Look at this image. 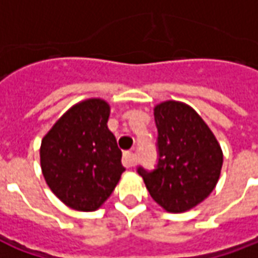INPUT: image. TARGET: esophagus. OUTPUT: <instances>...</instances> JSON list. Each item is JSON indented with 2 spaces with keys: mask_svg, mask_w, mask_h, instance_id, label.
I'll return each instance as SVG.
<instances>
[{
  "mask_svg": "<svg viewBox=\"0 0 258 258\" xmlns=\"http://www.w3.org/2000/svg\"><path fill=\"white\" fill-rule=\"evenodd\" d=\"M123 164L125 166V167H133L135 164V156L133 152H124L123 155Z\"/></svg>",
  "mask_w": 258,
  "mask_h": 258,
  "instance_id": "1",
  "label": "esophagus"
}]
</instances>
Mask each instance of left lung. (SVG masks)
Instances as JSON below:
<instances>
[{"instance_id": "1", "label": "left lung", "mask_w": 258, "mask_h": 258, "mask_svg": "<svg viewBox=\"0 0 258 258\" xmlns=\"http://www.w3.org/2000/svg\"><path fill=\"white\" fill-rule=\"evenodd\" d=\"M157 127V167H142L146 189L164 210L184 213L216 188L222 167V149L216 135L195 109L184 102L164 101L153 109Z\"/></svg>"}]
</instances>
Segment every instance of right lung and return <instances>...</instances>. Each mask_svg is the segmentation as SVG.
<instances>
[{
	"instance_id": "obj_1",
	"label": "right lung",
	"mask_w": 258,
	"mask_h": 258,
	"mask_svg": "<svg viewBox=\"0 0 258 258\" xmlns=\"http://www.w3.org/2000/svg\"><path fill=\"white\" fill-rule=\"evenodd\" d=\"M110 105L90 98L64 112L44 135L41 171L53 195L77 211H95L112 195L125 168L107 128Z\"/></svg>"
}]
</instances>
